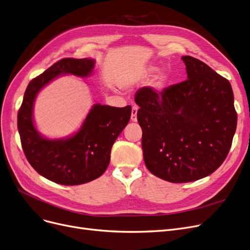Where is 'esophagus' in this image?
<instances>
[{"label":"esophagus","mask_w":250,"mask_h":250,"mask_svg":"<svg viewBox=\"0 0 250 250\" xmlns=\"http://www.w3.org/2000/svg\"><path fill=\"white\" fill-rule=\"evenodd\" d=\"M137 113H138V106L134 105L132 108V114H131L132 122H137Z\"/></svg>","instance_id":"34e87169"}]
</instances>
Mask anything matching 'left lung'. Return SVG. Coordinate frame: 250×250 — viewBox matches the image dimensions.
Here are the masks:
<instances>
[{
    "label": "left lung",
    "mask_w": 250,
    "mask_h": 250,
    "mask_svg": "<svg viewBox=\"0 0 250 250\" xmlns=\"http://www.w3.org/2000/svg\"><path fill=\"white\" fill-rule=\"evenodd\" d=\"M188 79L157 93H136L145 165L170 183L209 176L229 153L237 126L230 82L204 62L183 56Z\"/></svg>",
    "instance_id": "left-lung-1"
}]
</instances>
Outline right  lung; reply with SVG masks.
<instances>
[{"mask_svg": "<svg viewBox=\"0 0 250 250\" xmlns=\"http://www.w3.org/2000/svg\"><path fill=\"white\" fill-rule=\"evenodd\" d=\"M94 64L89 58H64L54 63L29 82L18 111L17 126L26 159L41 176L60 185H81L103 175L109 165L112 145L131 117L129 105L119 108L96 104L72 137L49 140L39 134L32 121V108L40 90L60 74L89 77Z\"/></svg>", "mask_w": 250, "mask_h": 250, "instance_id": "obj_1", "label": "right lung"}]
</instances>
